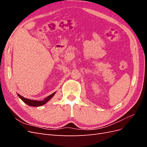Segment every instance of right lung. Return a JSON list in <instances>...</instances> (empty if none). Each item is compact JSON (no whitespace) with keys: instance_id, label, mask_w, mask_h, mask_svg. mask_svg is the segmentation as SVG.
I'll list each match as a JSON object with an SVG mask.
<instances>
[{"instance_id":"obj_1","label":"right lung","mask_w":147,"mask_h":147,"mask_svg":"<svg viewBox=\"0 0 147 147\" xmlns=\"http://www.w3.org/2000/svg\"><path fill=\"white\" fill-rule=\"evenodd\" d=\"M55 93H56L55 92L54 93H53V94H51V95H50L49 96H48L47 97H46V98L44 99L43 100H39V101L26 99V98H25V97L20 95L19 94H18V96L20 97V98L27 105H28L29 106H31V107H39V106H41V105L45 104L48 101H49L51 99V97H53V96L55 95Z\"/></svg>"}]
</instances>
